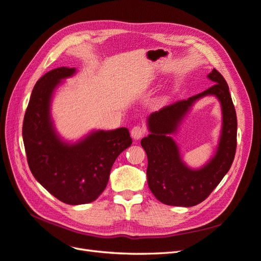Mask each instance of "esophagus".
Wrapping results in <instances>:
<instances>
[{
    "label": "esophagus",
    "instance_id": "1",
    "mask_svg": "<svg viewBox=\"0 0 261 261\" xmlns=\"http://www.w3.org/2000/svg\"><path fill=\"white\" fill-rule=\"evenodd\" d=\"M146 134V128L144 126H134L132 132H130V135L134 139H140Z\"/></svg>",
    "mask_w": 261,
    "mask_h": 261
}]
</instances>
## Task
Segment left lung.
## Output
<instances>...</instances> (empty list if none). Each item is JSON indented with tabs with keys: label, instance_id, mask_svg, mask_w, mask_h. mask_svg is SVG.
Listing matches in <instances>:
<instances>
[{
	"label": "left lung",
	"instance_id": "1",
	"mask_svg": "<svg viewBox=\"0 0 261 261\" xmlns=\"http://www.w3.org/2000/svg\"><path fill=\"white\" fill-rule=\"evenodd\" d=\"M213 85L201 93L180 100L149 115V135L140 144L148 158L147 178L155 198L169 206L193 207L211 194L230 170L236 151L238 120L228 86L216 68L208 74ZM206 95L218 98L223 109V129L217 151L202 168L194 170L182 162L169 136L197 100Z\"/></svg>",
	"mask_w": 261,
	"mask_h": 261
}]
</instances>
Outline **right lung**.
Listing matches in <instances>:
<instances>
[{"label":"right lung","instance_id":"obj_1","mask_svg":"<svg viewBox=\"0 0 261 261\" xmlns=\"http://www.w3.org/2000/svg\"><path fill=\"white\" fill-rule=\"evenodd\" d=\"M75 68L59 67L44 74L31 92L22 123L29 169L55 198L67 204L96 200L105 191L116 158L132 145L127 128L96 130L74 144L62 140L50 114L51 100L62 80Z\"/></svg>","mask_w":261,"mask_h":261}]
</instances>
